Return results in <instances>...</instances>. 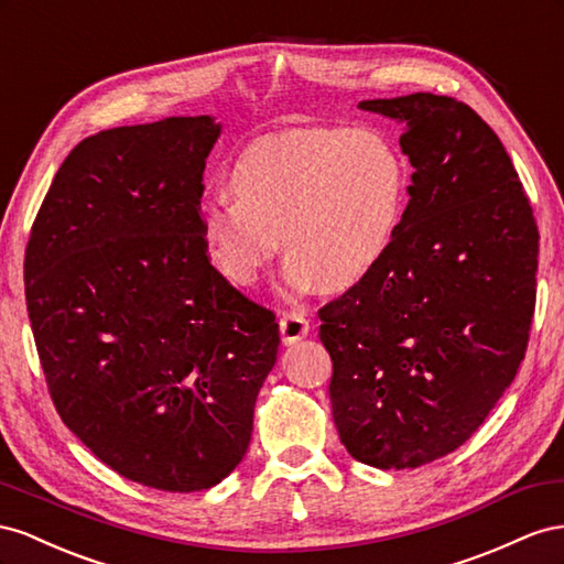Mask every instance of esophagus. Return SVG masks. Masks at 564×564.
Returning a JSON list of instances; mask_svg holds the SVG:
<instances>
[{"label": "esophagus", "instance_id": "1", "mask_svg": "<svg viewBox=\"0 0 564 564\" xmlns=\"http://www.w3.org/2000/svg\"><path fill=\"white\" fill-rule=\"evenodd\" d=\"M281 335L285 345H293L302 340L304 335H310V321L304 318V314L297 312H285L281 316Z\"/></svg>", "mask_w": 564, "mask_h": 564}]
</instances>
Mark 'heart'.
I'll return each instance as SVG.
<instances>
[{"label":"heart","mask_w":564,"mask_h":564,"mask_svg":"<svg viewBox=\"0 0 564 564\" xmlns=\"http://www.w3.org/2000/svg\"><path fill=\"white\" fill-rule=\"evenodd\" d=\"M406 184L404 160L376 130L271 134L234 160V196L200 200L198 231L234 285H254L283 246L288 291H347L390 254Z\"/></svg>","instance_id":"b5f03b06"}]
</instances>
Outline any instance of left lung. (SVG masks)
I'll use <instances>...</instances> for the list:
<instances>
[{
    "mask_svg": "<svg viewBox=\"0 0 564 564\" xmlns=\"http://www.w3.org/2000/svg\"><path fill=\"white\" fill-rule=\"evenodd\" d=\"M404 122L413 167L390 254L318 310L333 421L380 470L421 468L468 442L524 359L539 227L501 139L452 96L361 101Z\"/></svg>",
    "mask_w": 564,
    "mask_h": 564,
    "instance_id": "8db88e82",
    "label": "left lung"
}]
</instances>
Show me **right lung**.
I'll return each instance as SVG.
<instances>
[{"label":"right lung","instance_id":"right-lung-1","mask_svg":"<svg viewBox=\"0 0 564 564\" xmlns=\"http://www.w3.org/2000/svg\"><path fill=\"white\" fill-rule=\"evenodd\" d=\"M210 116L116 127L63 160L30 229L25 300L61 421L118 475L203 491L246 456L279 324L198 231Z\"/></svg>","mask_w":564,"mask_h":564}]
</instances>
